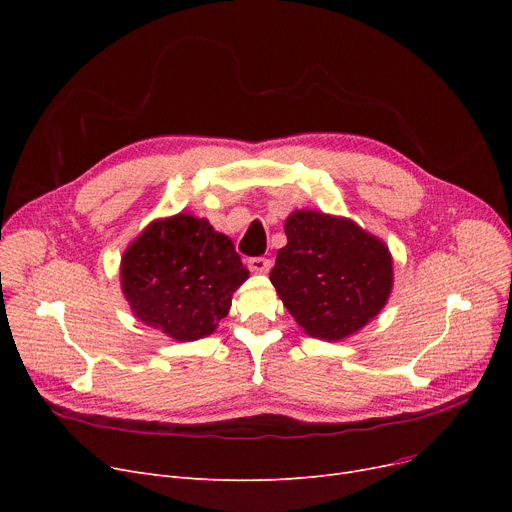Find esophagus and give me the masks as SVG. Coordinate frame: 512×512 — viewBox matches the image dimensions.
<instances>
[{"label": "esophagus", "mask_w": 512, "mask_h": 512, "mask_svg": "<svg viewBox=\"0 0 512 512\" xmlns=\"http://www.w3.org/2000/svg\"><path fill=\"white\" fill-rule=\"evenodd\" d=\"M270 267H272V261L265 259V257L249 259V270L255 272V274H267V272H270Z\"/></svg>", "instance_id": "34e87169"}]
</instances>
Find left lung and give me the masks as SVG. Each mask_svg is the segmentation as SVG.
Returning a JSON list of instances; mask_svg holds the SVG:
<instances>
[{
  "label": "left lung",
  "instance_id": "8db88e82",
  "mask_svg": "<svg viewBox=\"0 0 512 512\" xmlns=\"http://www.w3.org/2000/svg\"><path fill=\"white\" fill-rule=\"evenodd\" d=\"M270 274L278 297L313 338L342 340L378 315L392 292V255L353 220L292 211Z\"/></svg>",
  "mask_w": 512,
  "mask_h": 512
}]
</instances>
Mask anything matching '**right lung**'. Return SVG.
<instances>
[{
    "label": "right lung",
    "mask_w": 512,
    "mask_h": 512,
    "mask_svg": "<svg viewBox=\"0 0 512 512\" xmlns=\"http://www.w3.org/2000/svg\"><path fill=\"white\" fill-rule=\"evenodd\" d=\"M249 278L232 240L195 215L151 222L122 255V292L145 326L178 342L209 336Z\"/></svg>",
    "instance_id": "obj_1"
}]
</instances>
